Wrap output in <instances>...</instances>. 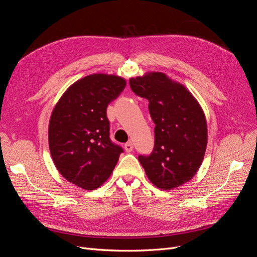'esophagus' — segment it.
Listing matches in <instances>:
<instances>
[{
  "instance_id": "obj_1",
  "label": "esophagus",
  "mask_w": 257,
  "mask_h": 257,
  "mask_svg": "<svg viewBox=\"0 0 257 257\" xmlns=\"http://www.w3.org/2000/svg\"><path fill=\"white\" fill-rule=\"evenodd\" d=\"M124 149H125L126 152H132V151H133L134 146H133V144H132V142H128V143H126L125 145H124Z\"/></svg>"
}]
</instances>
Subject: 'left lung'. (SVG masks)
Masks as SVG:
<instances>
[{"label": "left lung", "instance_id": "left-lung-1", "mask_svg": "<svg viewBox=\"0 0 257 257\" xmlns=\"http://www.w3.org/2000/svg\"><path fill=\"white\" fill-rule=\"evenodd\" d=\"M135 94L149 100L155 124L154 148L149 157L138 160L149 180L162 190L189 182L203 163L207 142V121L203 108L180 82L160 72L130 78Z\"/></svg>", "mask_w": 257, "mask_h": 257}]
</instances>
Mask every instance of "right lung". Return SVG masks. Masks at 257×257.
Returning <instances> with one entry per match:
<instances>
[{
	"mask_svg": "<svg viewBox=\"0 0 257 257\" xmlns=\"http://www.w3.org/2000/svg\"><path fill=\"white\" fill-rule=\"evenodd\" d=\"M125 85V79L116 75L85 76L53 108L48 128L51 158L59 173L83 190L99 188L123 152L110 141L106 110Z\"/></svg>",
	"mask_w": 257,
	"mask_h": 257,
	"instance_id": "obj_1",
	"label": "right lung"
}]
</instances>
